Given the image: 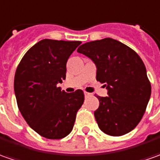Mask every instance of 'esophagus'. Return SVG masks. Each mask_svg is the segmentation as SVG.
Instances as JSON below:
<instances>
[{"label": "esophagus", "instance_id": "1", "mask_svg": "<svg viewBox=\"0 0 160 160\" xmlns=\"http://www.w3.org/2000/svg\"><path fill=\"white\" fill-rule=\"evenodd\" d=\"M84 95H85V97H88V96H89V95H90V94H89V93H88V92H84Z\"/></svg>", "mask_w": 160, "mask_h": 160}]
</instances>
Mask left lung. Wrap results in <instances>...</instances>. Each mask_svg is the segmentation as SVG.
Wrapping results in <instances>:
<instances>
[{
  "label": "left lung",
  "instance_id": "8db88e82",
  "mask_svg": "<svg viewBox=\"0 0 160 160\" xmlns=\"http://www.w3.org/2000/svg\"><path fill=\"white\" fill-rule=\"evenodd\" d=\"M77 52L92 59L96 80L108 90V96H96L99 128L114 137L129 133L141 121L152 93L144 62L132 49L110 38L83 43Z\"/></svg>",
  "mask_w": 160,
  "mask_h": 160
}]
</instances>
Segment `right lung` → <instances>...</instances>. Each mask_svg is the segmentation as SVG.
Wrapping results in <instances>:
<instances>
[{
  "instance_id": "add662e5",
  "label": "right lung",
  "mask_w": 160,
  "mask_h": 160,
  "mask_svg": "<svg viewBox=\"0 0 160 160\" xmlns=\"http://www.w3.org/2000/svg\"><path fill=\"white\" fill-rule=\"evenodd\" d=\"M80 43L43 39L16 68L14 89L18 108L30 128L45 138L60 139L69 134L84 102L82 90L67 94L58 87L66 80V62Z\"/></svg>"
}]
</instances>
